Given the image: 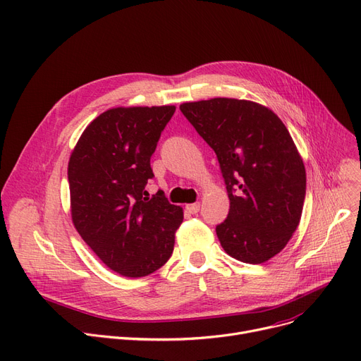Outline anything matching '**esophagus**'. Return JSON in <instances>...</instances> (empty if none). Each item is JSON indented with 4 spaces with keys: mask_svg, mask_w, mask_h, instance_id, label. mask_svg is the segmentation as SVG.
I'll use <instances>...</instances> for the list:
<instances>
[{
    "mask_svg": "<svg viewBox=\"0 0 361 361\" xmlns=\"http://www.w3.org/2000/svg\"><path fill=\"white\" fill-rule=\"evenodd\" d=\"M200 208H201V204H200V202L188 204V205H186V211H188V213H190V214H197L198 211H200Z\"/></svg>",
    "mask_w": 361,
    "mask_h": 361,
    "instance_id": "34e87169",
    "label": "esophagus"
}]
</instances>
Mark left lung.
<instances>
[{"label":"left lung","instance_id":"left-lung-1","mask_svg":"<svg viewBox=\"0 0 361 361\" xmlns=\"http://www.w3.org/2000/svg\"><path fill=\"white\" fill-rule=\"evenodd\" d=\"M180 112L217 154L230 200L216 227L230 257L262 264L280 253L298 228L306 171L281 119L265 106L216 97L180 104Z\"/></svg>","mask_w":361,"mask_h":361}]
</instances>
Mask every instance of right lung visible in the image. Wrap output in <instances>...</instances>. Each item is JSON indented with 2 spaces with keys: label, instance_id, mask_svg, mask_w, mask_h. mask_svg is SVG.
Returning a JSON list of instances; mask_svg holds the SVG:
<instances>
[{
  "label": "right lung",
  "instance_id": "add662e5",
  "mask_svg": "<svg viewBox=\"0 0 361 361\" xmlns=\"http://www.w3.org/2000/svg\"><path fill=\"white\" fill-rule=\"evenodd\" d=\"M175 106L114 108L81 134L68 163L71 217L100 261L123 277L157 271L172 257L180 207L148 197L150 159Z\"/></svg>",
  "mask_w": 361,
  "mask_h": 361
}]
</instances>
